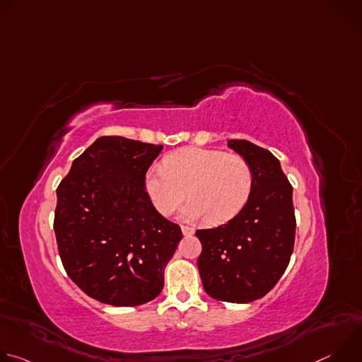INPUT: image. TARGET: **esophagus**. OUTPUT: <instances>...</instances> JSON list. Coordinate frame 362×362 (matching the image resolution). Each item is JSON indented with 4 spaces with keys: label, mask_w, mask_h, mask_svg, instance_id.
Listing matches in <instances>:
<instances>
[{
    "label": "esophagus",
    "mask_w": 362,
    "mask_h": 362,
    "mask_svg": "<svg viewBox=\"0 0 362 362\" xmlns=\"http://www.w3.org/2000/svg\"><path fill=\"white\" fill-rule=\"evenodd\" d=\"M182 232H183V235H185V236H192L194 230H193L190 226H185V225H182Z\"/></svg>",
    "instance_id": "1"
}]
</instances>
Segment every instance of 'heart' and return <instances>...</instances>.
Segmentation results:
<instances>
[{"mask_svg":"<svg viewBox=\"0 0 362 362\" xmlns=\"http://www.w3.org/2000/svg\"><path fill=\"white\" fill-rule=\"evenodd\" d=\"M143 185L162 216H170L187 192L190 200L182 209L185 219H208L211 225H223L236 218L250 200L255 173L239 154L187 147L168 154L163 166L148 168Z\"/></svg>","mask_w":362,"mask_h":362,"instance_id":"1","label":"heart"}]
</instances>
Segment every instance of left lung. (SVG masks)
<instances>
[{"mask_svg":"<svg viewBox=\"0 0 362 362\" xmlns=\"http://www.w3.org/2000/svg\"><path fill=\"white\" fill-rule=\"evenodd\" d=\"M228 146L250 163L255 186L236 218L196 230L202 243L197 268L209 296L247 303L265 296L288 268L296 228L292 185L269 150L247 140Z\"/></svg>","mask_w":362,"mask_h":362,"instance_id":"1","label":"left lung"}]
</instances>
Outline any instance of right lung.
I'll return each instance as SVG.
<instances>
[{
    "instance_id": "right-lung-1",
    "label": "right lung",
    "mask_w": 362,
    "mask_h": 362,
    "mask_svg": "<svg viewBox=\"0 0 362 362\" xmlns=\"http://www.w3.org/2000/svg\"><path fill=\"white\" fill-rule=\"evenodd\" d=\"M162 144L98 137L57 187L54 232L63 267L90 298L137 306L156 298L183 238L144 192Z\"/></svg>"
}]
</instances>
